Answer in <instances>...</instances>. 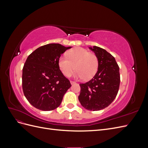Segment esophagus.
Returning a JSON list of instances; mask_svg holds the SVG:
<instances>
[{"label": "esophagus", "mask_w": 148, "mask_h": 148, "mask_svg": "<svg viewBox=\"0 0 148 148\" xmlns=\"http://www.w3.org/2000/svg\"><path fill=\"white\" fill-rule=\"evenodd\" d=\"M70 83H71V85H73V84H75L76 83H75V82H73V81H70Z\"/></svg>", "instance_id": "1"}]
</instances>
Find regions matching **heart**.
I'll use <instances>...</instances> for the list:
<instances>
[{
  "instance_id": "b5f03b06",
  "label": "heart",
  "mask_w": 148,
  "mask_h": 148,
  "mask_svg": "<svg viewBox=\"0 0 148 148\" xmlns=\"http://www.w3.org/2000/svg\"><path fill=\"white\" fill-rule=\"evenodd\" d=\"M67 56H60L58 62L59 68L65 77H70L75 69L77 70L75 73L77 78L89 79L96 73L99 61L95 53L78 47L69 51Z\"/></svg>"
}]
</instances>
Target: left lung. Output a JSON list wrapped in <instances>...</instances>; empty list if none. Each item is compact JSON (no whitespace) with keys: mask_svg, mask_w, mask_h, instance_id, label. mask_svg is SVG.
<instances>
[{"mask_svg":"<svg viewBox=\"0 0 148 148\" xmlns=\"http://www.w3.org/2000/svg\"><path fill=\"white\" fill-rule=\"evenodd\" d=\"M99 61L98 70L89 82L79 84V101L85 109L97 111L109 106L117 96L120 78L119 66L115 58L105 49L89 47Z\"/></svg>","mask_w":148,"mask_h":148,"instance_id":"8db88e82","label":"left lung"}]
</instances>
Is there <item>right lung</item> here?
<instances>
[{"label": "right lung", "mask_w": 148, "mask_h": 148, "mask_svg": "<svg viewBox=\"0 0 148 148\" xmlns=\"http://www.w3.org/2000/svg\"><path fill=\"white\" fill-rule=\"evenodd\" d=\"M70 48L60 44H48L28 57L23 69L22 88L26 99L36 109H56L71 87L58 64L61 55Z\"/></svg>", "instance_id": "obj_1"}]
</instances>
